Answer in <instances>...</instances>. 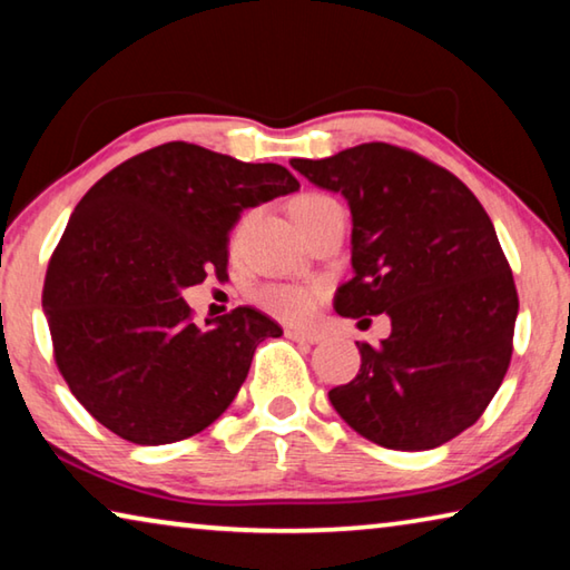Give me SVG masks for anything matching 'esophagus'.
I'll use <instances>...</instances> for the list:
<instances>
[{"mask_svg": "<svg viewBox=\"0 0 570 570\" xmlns=\"http://www.w3.org/2000/svg\"><path fill=\"white\" fill-rule=\"evenodd\" d=\"M286 336L294 342H306V344H320L324 336L314 332H302V330H286Z\"/></svg>", "mask_w": 570, "mask_h": 570, "instance_id": "34e87169", "label": "esophagus"}]
</instances>
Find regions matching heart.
<instances>
[{
	"label": "heart",
	"mask_w": 570,
	"mask_h": 570,
	"mask_svg": "<svg viewBox=\"0 0 570 570\" xmlns=\"http://www.w3.org/2000/svg\"><path fill=\"white\" fill-rule=\"evenodd\" d=\"M336 204L330 196H320V193H306L298 196L292 204L294 218H304L314 214L316 208ZM316 298H320V288L306 284H268L256 292V302L262 304L268 314L282 322H304L314 314Z\"/></svg>",
	"instance_id": "1"
}]
</instances>
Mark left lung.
<instances>
[{
	"label": "left lung",
	"instance_id": "left-lung-1",
	"mask_svg": "<svg viewBox=\"0 0 570 570\" xmlns=\"http://www.w3.org/2000/svg\"><path fill=\"white\" fill-rule=\"evenodd\" d=\"M288 163L350 206L354 278L336 314L392 322L380 346L356 344L362 366L332 407L382 448L445 445L485 412L513 354L518 292L493 220L450 170L387 142Z\"/></svg>",
	"mask_w": 570,
	"mask_h": 570
}]
</instances>
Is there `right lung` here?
Returning <instances> with one entry per match:
<instances>
[{
	"label": "right lung",
	"mask_w": 570,
	"mask_h": 570,
	"mask_svg": "<svg viewBox=\"0 0 570 570\" xmlns=\"http://www.w3.org/2000/svg\"><path fill=\"white\" fill-rule=\"evenodd\" d=\"M296 190L276 163L166 142L85 193L47 266L42 308L57 366L95 420L135 445H168L230 407L256 344L282 326L250 306L198 326L183 292L226 274L246 208Z\"/></svg>",
	"instance_id": "right-lung-1"
}]
</instances>
